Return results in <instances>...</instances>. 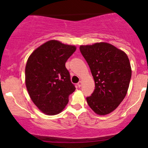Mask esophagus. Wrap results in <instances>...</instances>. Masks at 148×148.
<instances>
[{"label": "esophagus", "mask_w": 148, "mask_h": 148, "mask_svg": "<svg viewBox=\"0 0 148 148\" xmlns=\"http://www.w3.org/2000/svg\"><path fill=\"white\" fill-rule=\"evenodd\" d=\"M78 86H79V87L80 88V87H81V86H82V81H80L79 83H78Z\"/></svg>", "instance_id": "34e87169"}]
</instances>
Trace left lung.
I'll list each match as a JSON object with an SVG mask.
<instances>
[{"instance_id": "8db88e82", "label": "left lung", "mask_w": 148, "mask_h": 148, "mask_svg": "<svg viewBox=\"0 0 148 148\" xmlns=\"http://www.w3.org/2000/svg\"><path fill=\"white\" fill-rule=\"evenodd\" d=\"M80 51L95 83L92 94L86 97L88 105L97 114H108L123 101L128 90L132 77L128 56L105 42L81 46Z\"/></svg>"}]
</instances>
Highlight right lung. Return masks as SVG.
I'll return each mask as SVG.
<instances>
[{
  "label": "right lung",
  "instance_id": "1",
  "mask_svg": "<svg viewBox=\"0 0 148 148\" xmlns=\"http://www.w3.org/2000/svg\"><path fill=\"white\" fill-rule=\"evenodd\" d=\"M76 49L74 46L50 40L28 58L25 70L27 90L33 103L46 114L60 113L75 90L65 62Z\"/></svg>",
  "mask_w": 148,
  "mask_h": 148
}]
</instances>
